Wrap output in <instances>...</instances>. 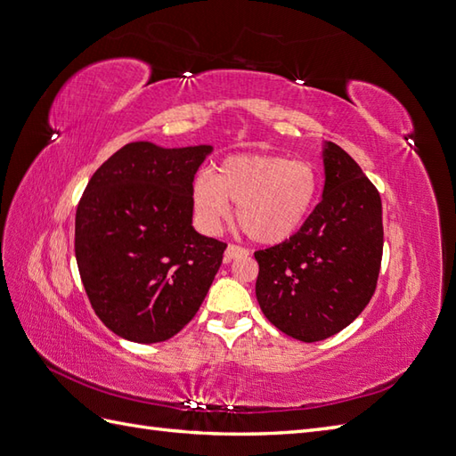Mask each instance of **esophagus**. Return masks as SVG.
I'll use <instances>...</instances> for the list:
<instances>
[{"label":"esophagus","mask_w":456,"mask_h":456,"mask_svg":"<svg viewBox=\"0 0 456 456\" xmlns=\"http://www.w3.org/2000/svg\"><path fill=\"white\" fill-rule=\"evenodd\" d=\"M247 254H248L247 248L237 247V245H229V247L225 248L224 258H225V262H231V260H235V258H239V256H247Z\"/></svg>","instance_id":"obj_1"}]
</instances>
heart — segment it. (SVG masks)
Wrapping results in <instances>:
<instances>
[{"label": "heart", "instance_id": "obj_1", "mask_svg": "<svg viewBox=\"0 0 456 456\" xmlns=\"http://www.w3.org/2000/svg\"><path fill=\"white\" fill-rule=\"evenodd\" d=\"M319 178L306 161L272 153H235L192 184L196 217L217 231L237 204V225L258 245H278L301 229L314 206Z\"/></svg>", "mask_w": 456, "mask_h": 456}]
</instances>
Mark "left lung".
Segmentation results:
<instances>
[{
	"label": "left lung",
	"instance_id": "8db88e82",
	"mask_svg": "<svg viewBox=\"0 0 456 456\" xmlns=\"http://www.w3.org/2000/svg\"><path fill=\"white\" fill-rule=\"evenodd\" d=\"M322 200L303 227L254 252L264 316L295 340L321 342L352 324L371 301L383 258L377 188L340 145H322Z\"/></svg>",
	"mask_w": 456,
	"mask_h": 456
}]
</instances>
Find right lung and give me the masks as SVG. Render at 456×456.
<instances>
[{
    "instance_id": "1",
    "label": "right lung",
    "mask_w": 456,
    "mask_h": 456,
    "mask_svg": "<svg viewBox=\"0 0 456 456\" xmlns=\"http://www.w3.org/2000/svg\"><path fill=\"white\" fill-rule=\"evenodd\" d=\"M211 145L132 142L89 180L76 214L83 288L104 326L137 344L165 342L194 319L225 242L192 227V183Z\"/></svg>"
}]
</instances>
